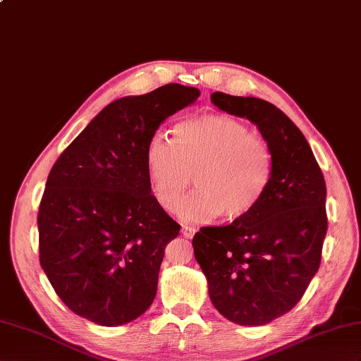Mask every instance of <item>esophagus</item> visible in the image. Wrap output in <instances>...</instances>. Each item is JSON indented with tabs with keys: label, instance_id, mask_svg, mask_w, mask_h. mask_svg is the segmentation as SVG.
Wrapping results in <instances>:
<instances>
[{
	"label": "esophagus",
	"instance_id": "esophagus-1",
	"mask_svg": "<svg viewBox=\"0 0 361 361\" xmlns=\"http://www.w3.org/2000/svg\"><path fill=\"white\" fill-rule=\"evenodd\" d=\"M196 228L195 226H190V225H182V235L187 237V239H191L192 235L196 234Z\"/></svg>",
	"mask_w": 361,
	"mask_h": 361
}]
</instances>
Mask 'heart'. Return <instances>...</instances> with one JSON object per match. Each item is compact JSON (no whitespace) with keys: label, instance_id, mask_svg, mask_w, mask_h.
I'll use <instances>...</instances> for the list:
<instances>
[{"label":"heart","instance_id":"obj_1","mask_svg":"<svg viewBox=\"0 0 361 361\" xmlns=\"http://www.w3.org/2000/svg\"><path fill=\"white\" fill-rule=\"evenodd\" d=\"M145 161L153 196L166 211L178 208L193 176L197 190L178 209L191 222L250 214L267 195L274 165L267 139L226 114L182 121L173 139L154 131Z\"/></svg>","mask_w":361,"mask_h":361}]
</instances>
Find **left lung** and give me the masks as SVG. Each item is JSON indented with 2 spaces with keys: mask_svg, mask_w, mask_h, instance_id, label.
I'll use <instances>...</instances> for the list:
<instances>
[{
  "mask_svg": "<svg viewBox=\"0 0 361 361\" xmlns=\"http://www.w3.org/2000/svg\"><path fill=\"white\" fill-rule=\"evenodd\" d=\"M221 110L256 124L272 152V179L250 214L192 237L208 293L225 319L260 326L291 311L322 260L326 185L303 133L268 101L211 94Z\"/></svg>",
  "mask_w": 361,
  "mask_h": 361,
  "instance_id": "obj_1",
  "label": "left lung"
}]
</instances>
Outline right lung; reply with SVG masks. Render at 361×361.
<instances>
[{
	"label": "right lung",
	"mask_w": 361,
	"mask_h": 361,
	"mask_svg": "<svg viewBox=\"0 0 361 361\" xmlns=\"http://www.w3.org/2000/svg\"><path fill=\"white\" fill-rule=\"evenodd\" d=\"M199 94L166 84L113 101L51 166L38 211L39 262L79 317L118 326L153 303L165 247L180 225L152 195L147 144Z\"/></svg>",
	"instance_id": "add662e5"
}]
</instances>
